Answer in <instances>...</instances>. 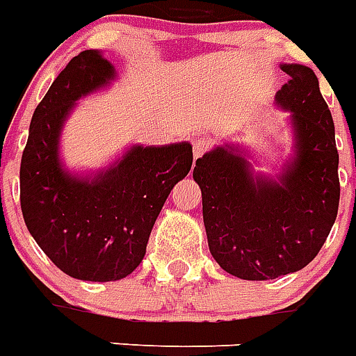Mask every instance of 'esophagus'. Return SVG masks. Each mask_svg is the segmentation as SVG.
<instances>
[{"label": "esophagus", "instance_id": "esophagus-1", "mask_svg": "<svg viewBox=\"0 0 356 356\" xmlns=\"http://www.w3.org/2000/svg\"><path fill=\"white\" fill-rule=\"evenodd\" d=\"M209 147H211V141H209L207 138H204V136L193 139V156H195V160L196 158H200V156L209 149Z\"/></svg>", "mask_w": 356, "mask_h": 356}]
</instances>
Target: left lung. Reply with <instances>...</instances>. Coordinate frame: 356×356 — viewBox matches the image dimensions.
I'll use <instances>...</instances> for the list:
<instances>
[{
  "mask_svg": "<svg viewBox=\"0 0 356 356\" xmlns=\"http://www.w3.org/2000/svg\"><path fill=\"white\" fill-rule=\"evenodd\" d=\"M291 81L275 101L292 113L294 156L277 178L254 175L235 145L196 160L209 252L227 274L275 280L305 268L337 220L340 202L334 123L311 67L281 64Z\"/></svg>",
  "mask_w": 356,
  "mask_h": 356,
  "instance_id": "left-lung-1",
  "label": "left lung"
}]
</instances>
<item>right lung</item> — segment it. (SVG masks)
<instances>
[{"instance_id": "1", "label": "right lung", "mask_w": 356, "mask_h": 356, "mask_svg": "<svg viewBox=\"0 0 356 356\" xmlns=\"http://www.w3.org/2000/svg\"><path fill=\"white\" fill-rule=\"evenodd\" d=\"M113 79V65L99 51L73 56L34 110L19 167L22 213L34 241L64 274L101 283L138 268L170 189L193 165V147L181 141L134 145L95 176L64 169L65 119L79 99Z\"/></svg>"}]
</instances>
